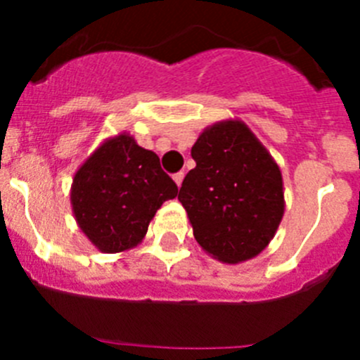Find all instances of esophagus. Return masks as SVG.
<instances>
[{"label":"esophagus","mask_w":360,"mask_h":360,"mask_svg":"<svg viewBox=\"0 0 360 360\" xmlns=\"http://www.w3.org/2000/svg\"><path fill=\"white\" fill-rule=\"evenodd\" d=\"M173 180H174V184H176L178 187L182 186V182H184V171H180V173L173 174Z\"/></svg>","instance_id":"obj_1"}]
</instances>
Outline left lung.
Masks as SVG:
<instances>
[{
    "label": "left lung",
    "mask_w": 360,
    "mask_h": 360,
    "mask_svg": "<svg viewBox=\"0 0 360 360\" xmlns=\"http://www.w3.org/2000/svg\"><path fill=\"white\" fill-rule=\"evenodd\" d=\"M191 157L196 167L184 178L178 200L200 247L224 263L256 257L285 212L279 165L238 119L203 129Z\"/></svg>",
    "instance_id": "8db88e82"
}]
</instances>
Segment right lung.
I'll use <instances>...</instances> for the list:
<instances>
[{
	"instance_id": "right-lung-1",
	"label": "right lung",
	"mask_w": 360,
	"mask_h": 360,
	"mask_svg": "<svg viewBox=\"0 0 360 360\" xmlns=\"http://www.w3.org/2000/svg\"><path fill=\"white\" fill-rule=\"evenodd\" d=\"M178 195L160 158L129 133L106 139L73 174L70 202L79 229L101 252L133 249L165 200Z\"/></svg>"
}]
</instances>
